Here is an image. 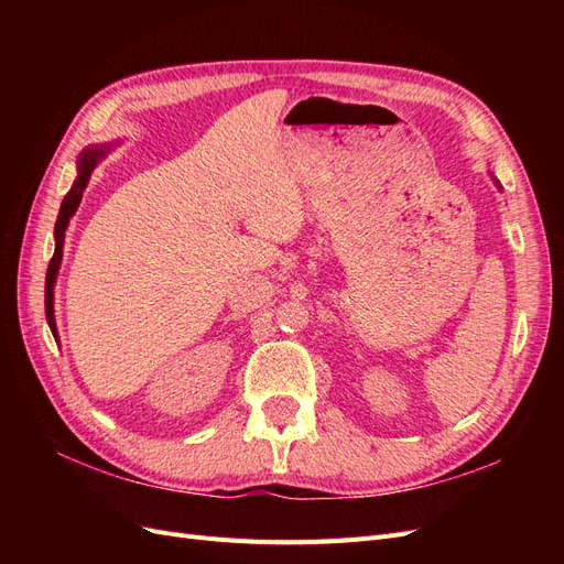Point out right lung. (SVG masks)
Returning a JSON list of instances; mask_svg holds the SVG:
<instances>
[{
  "label": "right lung",
  "instance_id": "right-lung-1",
  "mask_svg": "<svg viewBox=\"0 0 564 564\" xmlns=\"http://www.w3.org/2000/svg\"><path fill=\"white\" fill-rule=\"evenodd\" d=\"M98 155L100 152L96 150H89L84 152L82 160H79V176L75 181V185L70 187V193L65 195L63 204H61V214L56 218V251L54 256H51L48 261V268H46V289H44V305H46V319H48V327L51 332L56 334V319H54V282H56V272H58V265H61V256H63V232L67 228V220H70V216L77 212L79 202H82V195H84V187L89 185V178H91V172L94 166L98 162Z\"/></svg>",
  "mask_w": 564,
  "mask_h": 564
}]
</instances>
